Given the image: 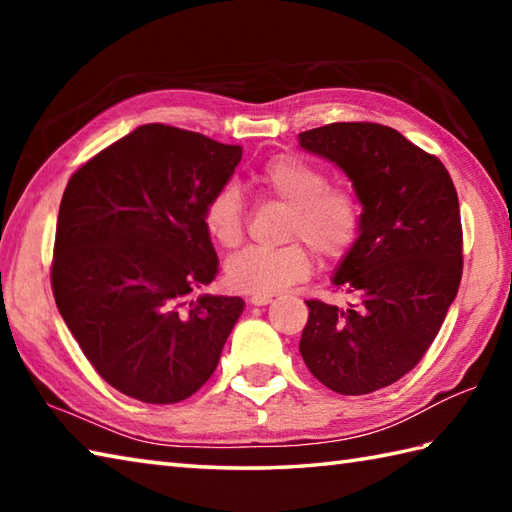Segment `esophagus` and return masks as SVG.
I'll use <instances>...</instances> for the list:
<instances>
[{
	"label": "esophagus",
	"instance_id": "34e87169",
	"mask_svg": "<svg viewBox=\"0 0 512 512\" xmlns=\"http://www.w3.org/2000/svg\"><path fill=\"white\" fill-rule=\"evenodd\" d=\"M248 301L253 303V306H266V303L273 301V295H250Z\"/></svg>",
	"mask_w": 512,
	"mask_h": 512
}]
</instances>
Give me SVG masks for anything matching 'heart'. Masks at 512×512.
I'll return each instance as SVG.
<instances>
[{"instance_id": "b5f03b06", "label": "heart", "mask_w": 512, "mask_h": 512, "mask_svg": "<svg viewBox=\"0 0 512 512\" xmlns=\"http://www.w3.org/2000/svg\"><path fill=\"white\" fill-rule=\"evenodd\" d=\"M257 182L270 198L286 204L281 248H244L224 266L226 284L246 295H275L312 270V253L325 264L352 253L365 226V204L354 187L330 184V173L290 154L266 160ZM246 202L237 184L217 187L202 209V224L211 242L237 248L246 235Z\"/></svg>"}]
</instances>
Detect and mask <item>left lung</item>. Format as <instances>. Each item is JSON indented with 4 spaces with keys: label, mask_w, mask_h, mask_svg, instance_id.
<instances>
[{
    "label": "left lung",
    "mask_w": 512,
    "mask_h": 512,
    "mask_svg": "<svg viewBox=\"0 0 512 512\" xmlns=\"http://www.w3.org/2000/svg\"><path fill=\"white\" fill-rule=\"evenodd\" d=\"M299 143L336 162L365 204L361 239L334 275L354 301H306L299 352L336 394H372L422 361L458 295V191L438 156L385 125L330 123Z\"/></svg>",
    "instance_id": "left-lung-1"
}]
</instances>
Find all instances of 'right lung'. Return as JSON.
Instances as JSON below:
<instances>
[{"label":"right lung","instance_id":"obj_1","mask_svg":"<svg viewBox=\"0 0 512 512\" xmlns=\"http://www.w3.org/2000/svg\"><path fill=\"white\" fill-rule=\"evenodd\" d=\"M242 147L149 123L99 151L63 191L50 284L85 358L107 385L149 405L193 396L215 372L244 310L211 284L217 255L202 224Z\"/></svg>","mask_w":512,"mask_h":512}]
</instances>
